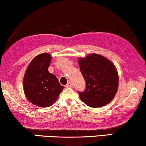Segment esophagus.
<instances>
[{"label": "esophagus", "mask_w": 146, "mask_h": 146, "mask_svg": "<svg viewBox=\"0 0 146 146\" xmlns=\"http://www.w3.org/2000/svg\"><path fill=\"white\" fill-rule=\"evenodd\" d=\"M66 86L68 87V88H71V87L73 86V84H72L71 82H68L67 84H66Z\"/></svg>", "instance_id": "1"}]
</instances>
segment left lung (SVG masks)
<instances>
[{
    "mask_svg": "<svg viewBox=\"0 0 146 146\" xmlns=\"http://www.w3.org/2000/svg\"><path fill=\"white\" fill-rule=\"evenodd\" d=\"M79 66L86 81V90L79 93L80 98L91 108L109 104L119 86L118 72L114 64L105 57L90 53L78 59Z\"/></svg>",
    "mask_w": 146,
    "mask_h": 146,
    "instance_id": "left-lung-1",
    "label": "left lung"
}]
</instances>
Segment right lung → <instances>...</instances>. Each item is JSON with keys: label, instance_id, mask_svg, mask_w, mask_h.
Returning <instances> with one entry per match:
<instances>
[{"label": "right lung", "instance_id": "obj_1", "mask_svg": "<svg viewBox=\"0 0 146 146\" xmlns=\"http://www.w3.org/2000/svg\"><path fill=\"white\" fill-rule=\"evenodd\" d=\"M51 61L49 53L38 55L29 63L23 78V90L27 99L32 104L42 108L51 106L64 88L56 75L48 72Z\"/></svg>", "mask_w": 146, "mask_h": 146}]
</instances>
